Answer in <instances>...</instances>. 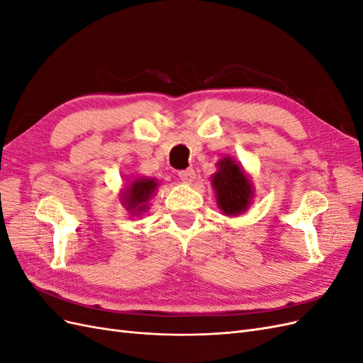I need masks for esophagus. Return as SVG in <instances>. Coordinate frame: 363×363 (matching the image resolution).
Masks as SVG:
<instances>
[{"label": "esophagus", "instance_id": "1", "mask_svg": "<svg viewBox=\"0 0 363 363\" xmlns=\"http://www.w3.org/2000/svg\"><path fill=\"white\" fill-rule=\"evenodd\" d=\"M179 177H180V180L184 182V183H191V182H194V179H195V171H194L192 168L182 169V171H179Z\"/></svg>", "mask_w": 363, "mask_h": 363}]
</instances>
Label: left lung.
<instances>
[{"instance_id": "obj_1", "label": "left lung", "mask_w": 363, "mask_h": 363, "mask_svg": "<svg viewBox=\"0 0 363 363\" xmlns=\"http://www.w3.org/2000/svg\"><path fill=\"white\" fill-rule=\"evenodd\" d=\"M216 191L218 206L225 215H239L248 207L252 188L245 177V172L238 167V163L230 157L218 162V172L212 177Z\"/></svg>"}]
</instances>
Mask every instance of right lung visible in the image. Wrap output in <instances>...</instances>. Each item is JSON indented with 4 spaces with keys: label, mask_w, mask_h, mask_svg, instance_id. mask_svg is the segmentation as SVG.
<instances>
[{
    "label": "right lung",
    "mask_w": 363,
    "mask_h": 363,
    "mask_svg": "<svg viewBox=\"0 0 363 363\" xmlns=\"http://www.w3.org/2000/svg\"><path fill=\"white\" fill-rule=\"evenodd\" d=\"M156 186V180L151 179H142L131 183L130 189H127V195L124 196L125 207L135 215L138 212H144L147 208V201L150 200L152 192H155Z\"/></svg>",
    "instance_id": "right-lung-1"
}]
</instances>
